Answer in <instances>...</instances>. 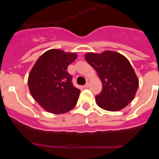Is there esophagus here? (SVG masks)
<instances>
[{"mask_svg":"<svg viewBox=\"0 0 159 159\" xmlns=\"http://www.w3.org/2000/svg\"><path fill=\"white\" fill-rule=\"evenodd\" d=\"M88 87H89V83L88 82V83H87L86 84H85V85H84V88H88Z\"/></svg>","mask_w":159,"mask_h":159,"instance_id":"esophagus-1","label":"esophagus"}]
</instances>
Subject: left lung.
<instances>
[{
	"mask_svg": "<svg viewBox=\"0 0 159 159\" xmlns=\"http://www.w3.org/2000/svg\"><path fill=\"white\" fill-rule=\"evenodd\" d=\"M85 60L94 67L102 82V92L95 96L99 107L118 111L134 99L139 79L130 61L123 55L114 51L88 52Z\"/></svg>",
	"mask_w": 159,
	"mask_h": 159,
	"instance_id": "8db88e82",
	"label": "left lung"
}]
</instances>
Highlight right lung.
I'll return each instance as SVG.
<instances>
[{"mask_svg": "<svg viewBox=\"0 0 159 159\" xmlns=\"http://www.w3.org/2000/svg\"><path fill=\"white\" fill-rule=\"evenodd\" d=\"M77 58L75 52L50 49L36 60L28 78L29 92L43 110L64 114L76 105L80 90L71 83L67 68Z\"/></svg>", "mask_w": 159, "mask_h": 159, "instance_id": "right-lung-1", "label": "right lung"}]
</instances>
